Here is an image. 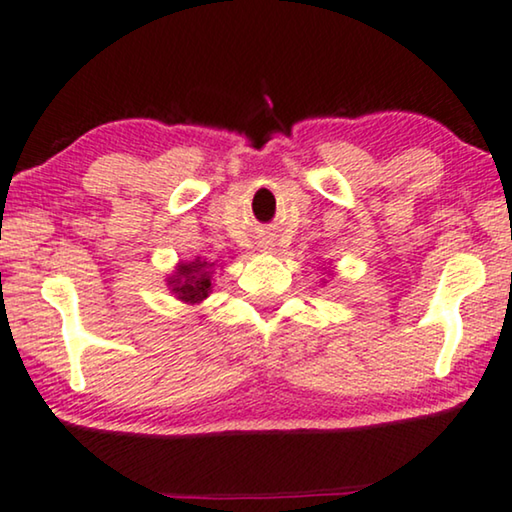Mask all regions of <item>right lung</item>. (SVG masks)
Returning <instances> with one entry per match:
<instances>
[{
	"instance_id": "obj_1",
	"label": "right lung",
	"mask_w": 512,
	"mask_h": 512,
	"mask_svg": "<svg viewBox=\"0 0 512 512\" xmlns=\"http://www.w3.org/2000/svg\"><path fill=\"white\" fill-rule=\"evenodd\" d=\"M211 266L208 262L194 259L190 264H181L176 269V276L169 278L171 292L187 304H199L201 299L211 292Z\"/></svg>"
}]
</instances>
